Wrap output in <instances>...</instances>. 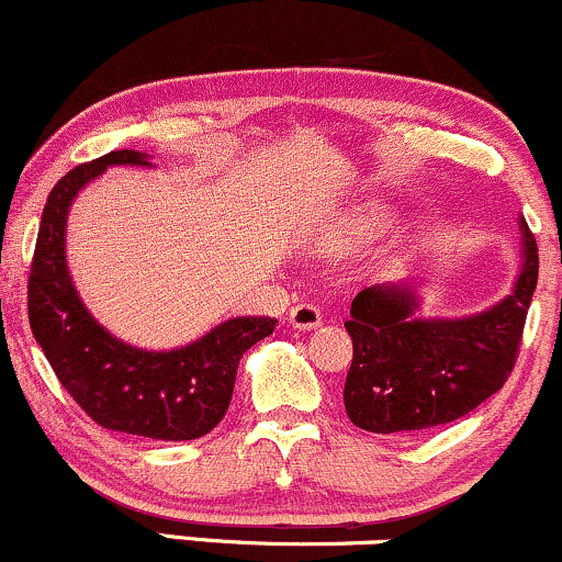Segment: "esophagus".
<instances>
[{
	"label": "esophagus",
	"instance_id": "1",
	"mask_svg": "<svg viewBox=\"0 0 562 562\" xmlns=\"http://www.w3.org/2000/svg\"><path fill=\"white\" fill-rule=\"evenodd\" d=\"M289 323H292V328H296V330H313L323 323V315L315 304L304 302V304H296V307L289 310Z\"/></svg>",
	"mask_w": 562,
	"mask_h": 562
}]
</instances>
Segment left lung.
I'll return each instance as SVG.
<instances>
[{"instance_id": "obj_1", "label": "left lung", "mask_w": 562, "mask_h": 562, "mask_svg": "<svg viewBox=\"0 0 562 562\" xmlns=\"http://www.w3.org/2000/svg\"><path fill=\"white\" fill-rule=\"evenodd\" d=\"M514 294L461 321H419L412 286H367L346 321L355 357L344 383L349 419L367 432H419L456 422L501 391L521 349L537 289V239L521 218Z\"/></svg>"}]
</instances>
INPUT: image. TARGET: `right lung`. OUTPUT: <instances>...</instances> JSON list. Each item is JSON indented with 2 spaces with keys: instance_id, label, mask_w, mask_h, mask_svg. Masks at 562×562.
Listing matches in <instances>:
<instances>
[{
  "instance_id": "add662e5",
  "label": "right lung",
  "mask_w": 562,
  "mask_h": 562,
  "mask_svg": "<svg viewBox=\"0 0 562 562\" xmlns=\"http://www.w3.org/2000/svg\"><path fill=\"white\" fill-rule=\"evenodd\" d=\"M112 164L148 166L137 150H112L75 166L48 192L27 276V321L36 341L95 425L154 440H195L224 419L239 359L273 334V317H234L175 351H145L103 330L75 292L65 224L80 187Z\"/></svg>"
}]
</instances>
